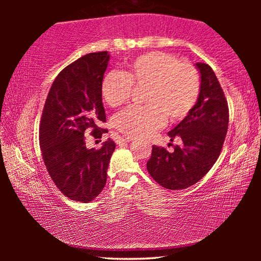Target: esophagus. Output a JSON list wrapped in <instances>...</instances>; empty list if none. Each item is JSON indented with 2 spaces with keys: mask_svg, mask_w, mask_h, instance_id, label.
<instances>
[{
  "mask_svg": "<svg viewBox=\"0 0 261 261\" xmlns=\"http://www.w3.org/2000/svg\"><path fill=\"white\" fill-rule=\"evenodd\" d=\"M134 139H135V137H132V136H123L121 138V140L125 141V143H129V141H132Z\"/></svg>",
  "mask_w": 261,
  "mask_h": 261,
  "instance_id": "34e87169",
  "label": "esophagus"
}]
</instances>
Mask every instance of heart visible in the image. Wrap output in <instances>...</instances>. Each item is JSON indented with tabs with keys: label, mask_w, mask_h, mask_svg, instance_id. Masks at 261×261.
<instances>
[{
	"label": "heart",
	"mask_w": 261,
	"mask_h": 261,
	"mask_svg": "<svg viewBox=\"0 0 261 261\" xmlns=\"http://www.w3.org/2000/svg\"><path fill=\"white\" fill-rule=\"evenodd\" d=\"M134 86L146 87L144 102L147 106H131L115 117L117 129L132 137L152 135L167 120L183 121L196 106L200 92L196 69L162 51L137 56L124 72L105 74L101 96L109 107H121L130 100Z\"/></svg>",
	"instance_id": "b5f03b06"
}]
</instances>
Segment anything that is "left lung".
<instances>
[{
  "instance_id": "left-lung-1",
  "label": "left lung",
  "mask_w": 261,
  "mask_h": 261,
  "mask_svg": "<svg viewBox=\"0 0 261 261\" xmlns=\"http://www.w3.org/2000/svg\"><path fill=\"white\" fill-rule=\"evenodd\" d=\"M201 84L199 98L187 117L168 132L174 151L153 146L147 170L153 179L169 190H182L196 184L218 160L228 131L229 108L223 90L208 64L197 63Z\"/></svg>"
}]
</instances>
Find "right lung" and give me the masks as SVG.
<instances>
[{
    "label": "right lung",
    "instance_id": "1",
    "mask_svg": "<svg viewBox=\"0 0 261 261\" xmlns=\"http://www.w3.org/2000/svg\"><path fill=\"white\" fill-rule=\"evenodd\" d=\"M109 61L108 51L90 53L57 74L43 106L39 127L42 159L53 182L69 199L90 202L102 191L116 145L105 141L88 149L86 131L100 139L106 113L101 82Z\"/></svg>",
    "mask_w": 261,
    "mask_h": 261
}]
</instances>
